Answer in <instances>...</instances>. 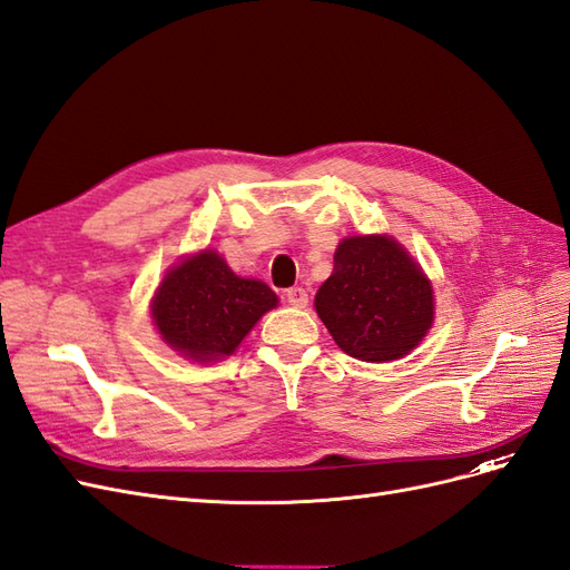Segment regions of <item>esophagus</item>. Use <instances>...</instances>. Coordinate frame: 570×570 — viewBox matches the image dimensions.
Instances as JSON below:
<instances>
[{
    "mask_svg": "<svg viewBox=\"0 0 570 570\" xmlns=\"http://www.w3.org/2000/svg\"><path fill=\"white\" fill-rule=\"evenodd\" d=\"M285 297L292 306H297V308H304L308 304V295H306L304 287H289Z\"/></svg>",
    "mask_w": 570,
    "mask_h": 570,
    "instance_id": "1",
    "label": "esophagus"
}]
</instances>
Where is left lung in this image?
<instances>
[{
  "label": "left lung",
  "instance_id": "8db88e82",
  "mask_svg": "<svg viewBox=\"0 0 570 570\" xmlns=\"http://www.w3.org/2000/svg\"><path fill=\"white\" fill-rule=\"evenodd\" d=\"M316 312L342 352L361 361L409 354L433 323V287L385 235L347 237L316 292Z\"/></svg>",
  "mask_w": 570,
  "mask_h": 570
}]
</instances>
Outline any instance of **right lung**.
<instances>
[{
	"instance_id": "obj_1",
	"label": "right lung",
	"mask_w": 570,
	"mask_h": 570,
	"mask_svg": "<svg viewBox=\"0 0 570 570\" xmlns=\"http://www.w3.org/2000/svg\"><path fill=\"white\" fill-rule=\"evenodd\" d=\"M275 304L278 297L266 283L239 278L206 249L168 271L151 314L170 347L195 361H214L233 354Z\"/></svg>"
}]
</instances>
